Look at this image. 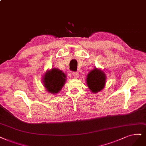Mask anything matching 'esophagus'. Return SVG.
Masks as SVG:
<instances>
[{
	"instance_id": "obj_1",
	"label": "esophagus",
	"mask_w": 146,
	"mask_h": 146,
	"mask_svg": "<svg viewBox=\"0 0 146 146\" xmlns=\"http://www.w3.org/2000/svg\"><path fill=\"white\" fill-rule=\"evenodd\" d=\"M73 75L75 78H78L79 77V74L78 72H73Z\"/></svg>"
}]
</instances>
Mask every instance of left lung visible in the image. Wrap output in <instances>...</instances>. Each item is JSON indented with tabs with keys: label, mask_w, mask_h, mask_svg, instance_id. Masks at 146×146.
<instances>
[{
	"label": "left lung",
	"mask_w": 146,
	"mask_h": 146,
	"mask_svg": "<svg viewBox=\"0 0 146 146\" xmlns=\"http://www.w3.org/2000/svg\"><path fill=\"white\" fill-rule=\"evenodd\" d=\"M106 76L103 70L94 67L87 74L86 81L88 88L93 93H97L104 88Z\"/></svg>",
	"instance_id": "8db88e82"
}]
</instances>
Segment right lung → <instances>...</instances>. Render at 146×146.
<instances>
[{
	"label": "right lung",
	"instance_id": "1",
	"mask_svg": "<svg viewBox=\"0 0 146 146\" xmlns=\"http://www.w3.org/2000/svg\"><path fill=\"white\" fill-rule=\"evenodd\" d=\"M66 75L61 70L52 68L43 75L42 83L46 90L49 93L56 94L61 91L66 82Z\"/></svg>",
	"mask_w": 146,
	"mask_h": 146
}]
</instances>
